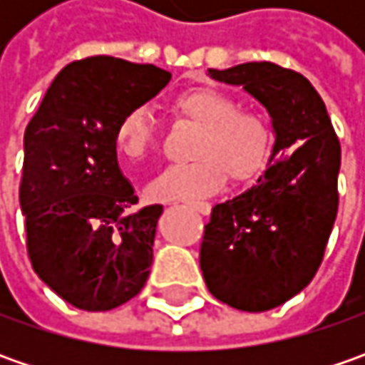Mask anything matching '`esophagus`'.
<instances>
[{
  "instance_id": "esophagus-1",
  "label": "esophagus",
  "mask_w": 365,
  "mask_h": 365,
  "mask_svg": "<svg viewBox=\"0 0 365 365\" xmlns=\"http://www.w3.org/2000/svg\"><path fill=\"white\" fill-rule=\"evenodd\" d=\"M192 211H197V213H201V215H209L211 213V205L207 203V201H187Z\"/></svg>"
}]
</instances>
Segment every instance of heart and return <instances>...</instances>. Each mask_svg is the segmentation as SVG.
Instances as JSON below:
<instances>
[{
	"instance_id": "b5f03b06",
	"label": "heart",
	"mask_w": 365,
	"mask_h": 365,
	"mask_svg": "<svg viewBox=\"0 0 365 365\" xmlns=\"http://www.w3.org/2000/svg\"><path fill=\"white\" fill-rule=\"evenodd\" d=\"M173 113L201 128L192 162L173 164L156 176L148 195L156 201L197 199L219 190L230 178L250 185L272 160L274 132L256 111L240 109L235 99L213 87H195L173 99ZM158 144V125L146 107L125 111L115 128V146L130 162H142Z\"/></svg>"
}]
</instances>
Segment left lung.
Wrapping results in <instances>:
<instances>
[{
  "label": "left lung",
  "instance_id": "left-lung-1",
  "mask_svg": "<svg viewBox=\"0 0 365 365\" xmlns=\"http://www.w3.org/2000/svg\"><path fill=\"white\" fill-rule=\"evenodd\" d=\"M209 75L256 97L276 133L258 185L213 207L201 244L209 292L262 313L299 294L323 262L339 205L341 146L321 95L301 73L264 61Z\"/></svg>",
  "mask_w": 365,
  "mask_h": 365
}]
</instances>
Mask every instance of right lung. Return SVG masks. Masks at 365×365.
Returning a JSON list of instances; mask_svg holds the SVG:
<instances>
[{
    "label": "right lung",
    "mask_w": 365,
    "mask_h": 365,
    "mask_svg": "<svg viewBox=\"0 0 365 365\" xmlns=\"http://www.w3.org/2000/svg\"><path fill=\"white\" fill-rule=\"evenodd\" d=\"M170 81L154 64L89 56L56 75L24 133L20 207L34 272L83 311H111L148 280L162 205L135 213L115 128Z\"/></svg>",
    "instance_id": "right-lung-1"
}]
</instances>
